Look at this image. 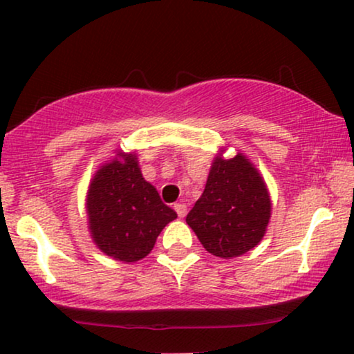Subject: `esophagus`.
<instances>
[{"label": "esophagus", "mask_w": 354, "mask_h": 354, "mask_svg": "<svg viewBox=\"0 0 354 354\" xmlns=\"http://www.w3.org/2000/svg\"><path fill=\"white\" fill-rule=\"evenodd\" d=\"M174 210H176V214H178V216H180V218L186 216V214H187L186 204H174Z\"/></svg>", "instance_id": "esophagus-1"}]
</instances>
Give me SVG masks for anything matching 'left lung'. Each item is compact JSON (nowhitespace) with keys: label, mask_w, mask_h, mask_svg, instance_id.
<instances>
[{"label":"left lung","mask_w":354,"mask_h":354,"mask_svg":"<svg viewBox=\"0 0 354 354\" xmlns=\"http://www.w3.org/2000/svg\"><path fill=\"white\" fill-rule=\"evenodd\" d=\"M270 209V196L261 174L238 153L228 160L215 158L205 189L186 221L210 254L238 257L261 241Z\"/></svg>","instance_id":"left-lung-1"}]
</instances>
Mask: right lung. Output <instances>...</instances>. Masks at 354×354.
Instances as JSON below:
<instances>
[{
  "label": "right lung",
  "mask_w": 354,
  "mask_h": 354,
  "mask_svg": "<svg viewBox=\"0 0 354 354\" xmlns=\"http://www.w3.org/2000/svg\"><path fill=\"white\" fill-rule=\"evenodd\" d=\"M92 238L106 256L136 262L152 251L160 232L176 218L142 178L134 155L103 165L87 197Z\"/></svg>",
  "instance_id": "1"
}]
</instances>
